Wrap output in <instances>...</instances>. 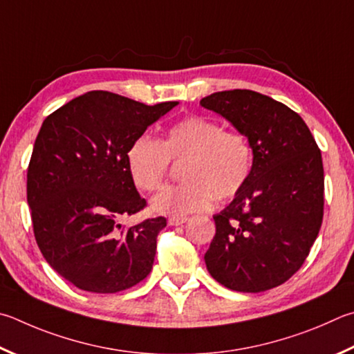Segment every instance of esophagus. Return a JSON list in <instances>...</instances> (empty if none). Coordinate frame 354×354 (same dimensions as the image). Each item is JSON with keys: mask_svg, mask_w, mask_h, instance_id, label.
<instances>
[{"mask_svg": "<svg viewBox=\"0 0 354 354\" xmlns=\"http://www.w3.org/2000/svg\"><path fill=\"white\" fill-rule=\"evenodd\" d=\"M187 220V216H171L169 218V226H181V224H184Z\"/></svg>", "mask_w": 354, "mask_h": 354, "instance_id": "obj_1", "label": "esophagus"}]
</instances>
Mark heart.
<instances>
[{"instance_id": "heart-1", "label": "heart", "mask_w": 354, "mask_h": 354, "mask_svg": "<svg viewBox=\"0 0 354 354\" xmlns=\"http://www.w3.org/2000/svg\"><path fill=\"white\" fill-rule=\"evenodd\" d=\"M169 159L181 160L183 184L167 187L153 198L156 214L181 216L205 210L212 199L227 201L248 183L254 155L239 131L223 128L201 115H190L169 127L162 139L140 136L127 150L128 173L144 192L162 185Z\"/></svg>"}]
</instances>
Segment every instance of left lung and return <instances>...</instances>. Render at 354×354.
I'll return each mask as SVG.
<instances>
[{
  "label": "left lung",
  "instance_id": "obj_1",
  "mask_svg": "<svg viewBox=\"0 0 354 354\" xmlns=\"http://www.w3.org/2000/svg\"><path fill=\"white\" fill-rule=\"evenodd\" d=\"M199 104L244 134L254 155L248 183L214 215L207 271L240 292L285 283L322 226L324 164L316 140L297 113L260 93L220 91Z\"/></svg>",
  "mask_w": 354,
  "mask_h": 354
}]
</instances>
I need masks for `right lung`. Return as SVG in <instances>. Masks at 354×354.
Masks as SVG:
<instances>
[{
  "mask_svg": "<svg viewBox=\"0 0 354 354\" xmlns=\"http://www.w3.org/2000/svg\"><path fill=\"white\" fill-rule=\"evenodd\" d=\"M176 105L89 91L44 119L28 169V204L43 257L79 289L113 294L150 274L167 220L122 227L120 218L145 207L127 150Z\"/></svg>",
  "mask_w": 354,
  "mask_h": 354,
  "instance_id": "add662e5",
  "label": "right lung"
}]
</instances>
